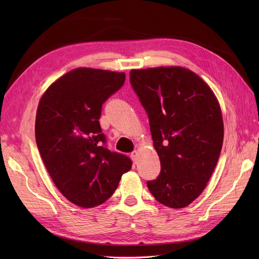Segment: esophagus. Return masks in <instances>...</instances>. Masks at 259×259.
I'll return each mask as SVG.
<instances>
[{
	"instance_id": "esophagus-1",
	"label": "esophagus",
	"mask_w": 259,
	"mask_h": 259,
	"mask_svg": "<svg viewBox=\"0 0 259 259\" xmlns=\"http://www.w3.org/2000/svg\"><path fill=\"white\" fill-rule=\"evenodd\" d=\"M131 158H132L133 161H134V163H136L137 158H138V151H133L132 154H131Z\"/></svg>"
}]
</instances>
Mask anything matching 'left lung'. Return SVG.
<instances>
[{"label": "left lung", "mask_w": 259, "mask_h": 259, "mask_svg": "<svg viewBox=\"0 0 259 259\" xmlns=\"http://www.w3.org/2000/svg\"><path fill=\"white\" fill-rule=\"evenodd\" d=\"M130 80L148 113L161 163L148 189L163 205L186 207L205 189L219 159L221 105L207 83L184 67L132 69Z\"/></svg>", "instance_id": "obj_1"}]
</instances>
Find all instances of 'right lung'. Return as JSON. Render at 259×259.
Segmentation results:
<instances>
[{"label": "right lung", "instance_id": "right-lung-1", "mask_svg": "<svg viewBox=\"0 0 259 259\" xmlns=\"http://www.w3.org/2000/svg\"><path fill=\"white\" fill-rule=\"evenodd\" d=\"M125 73L94 68L67 72L44 92L35 117V140L57 189L73 204L106 202L132 168L128 156L104 147L101 107L124 84Z\"/></svg>", "mask_w": 259, "mask_h": 259}]
</instances>
